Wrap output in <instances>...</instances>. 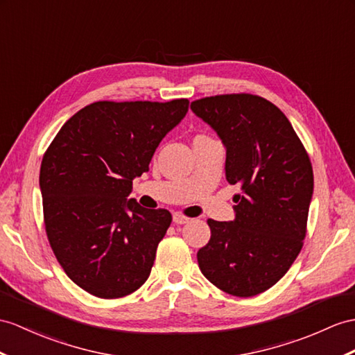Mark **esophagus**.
<instances>
[{"label":"esophagus","mask_w":355,"mask_h":355,"mask_svg":"<svg viewBox=\"0 0 355 355\" xmlns=\"http://www.w3.org/2000/svg\"><path fill=\"white\" fill-rule=\"evenodd\" d=\"M173 221H175L176 224H187L189 221V218L185 217L184 214L176 212V214H173Z\"/></svg>","instance_id":"obj_1"}]
</instances>
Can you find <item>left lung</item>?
<instances>
[{"label": "left lung", "instance_id": "obj_1", "mask_svg": "<svg viewBox=\"0 0 355 355\" xmlns=\"http://www.w3.org/2000/svg\"><path fill=\"white\" fill-rule=\"evenodd\" d=\"M226 146V179L241 185L235 220H207L211 239L197 252L205 277L247 298L274 286L302 248L313 168L288 117L257 94L230 93L191 102Z\"/></svg>", "mask_w": 355, "mask_h": 355}]
</instances>
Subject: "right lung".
<instances>
[{
    "label": "right lung",
    "instance_id": "add662e5",
    "mask_svg": "<svg viewBox=\"0 0 355 355\" xmlns=\"http://www.w3.org/2000/svg\"><path fill=\"white\" fill-rule=\"evenodd\" d=\"M188 103L93 102L67 120L43 155L49 245L67 277L94 297H126L149 277L171 214L126 197Z\"/></svg>",
    "mask_w": 355,
    "mask_h": 355
}]
</instances>
